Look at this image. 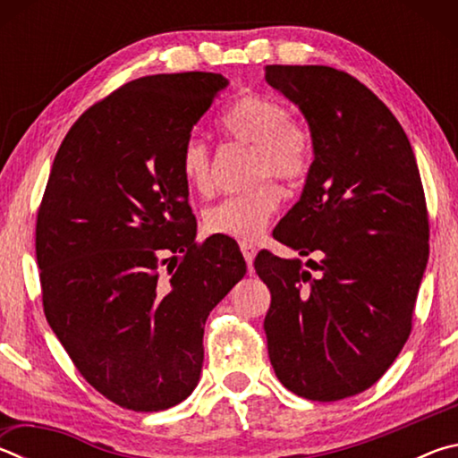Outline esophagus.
<instances>
[{"label":"esophagus","mask_w":458,"mask_h":458,"mask_svg":"<svg viewBox=\"0 0 458 458\" xmlns=\"http://www.w3.org/2000/svg\"><path fill=\"white\" fill-rule=\"evenodd\" d=\"M240 250H242V254H244L248 268H252V260H254V257H257V246H254L252 242H248V240H242V242H240Z\"/></svg>","instance_id":"1"}]
</instances>
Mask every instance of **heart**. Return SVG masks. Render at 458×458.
Instances as JSON below:
<instances>
[{
	"label": "heart",
	"mask_w": 458,
	"mask_h": 458,
	"mask_svg": "<svg viewBox=\"0 0 458 458\" xmlns=\"http://www.w3.org/2000/svg\"><path fill=\"white\" fill-rule=\"evenodd\" d=\"M286 117V108L278 100L262 95L240 97L220 117V127L232 141L254 145V182L273 175L278 182L297 183L311 169V131L299 121ZM182 174L191 191L206 193L212 190V155L201 139L191 137L185 141ZM278 201L281 196L276 185L265 182L208 208L204 226L208 232L220 236L238 240L257 238L273 218Z\"/></svg>",
	"instance_id": "heart-1"
}]
</instances>
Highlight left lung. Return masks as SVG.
<instances>
[{
  "label": "left lung",
  "mask_w": 458,
  "mask_h": 458,
  "mask_svg": "<svg viewBox=\"0 0 458 458\" xmlns=\"http://www.w3.org/2000/svg\"><path fill=\"white\" fill-rule=\"evenodd\" d=\"M301 108L313 164L273 236L301 257L254 260L270 291L268 358L307 400L368 390L404 347L428 262V212L404 129L366 84L331 66L265 68Z\"/></svg>",
  "instance_id": "left-lung-1"
}]
</instances>
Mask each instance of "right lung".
Wrapping results in <instances>:
<instances>
[{"instance_id":"1","label":"right lung","mask_w":458,"mask_h":458,"mask_svg":"<svg viewBox=\"0 0 458 458\" xmlns=\"http://www.w3.org/2000/svg\"><path fill=\"white\" fill-rule=\"evenodd\" d=\"M226 87L214 72L123 84L68 131L38 210L46 319L82 377L135 412L193 392L208 315L246 273L228 240L196 242L182 174L193 125Z\"/></svg>"}]
</instances>
